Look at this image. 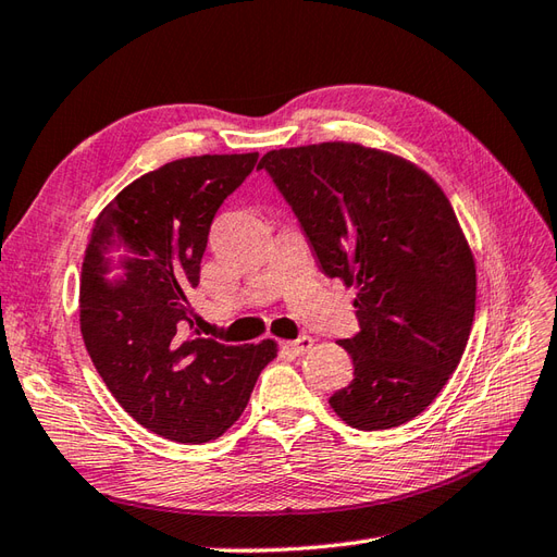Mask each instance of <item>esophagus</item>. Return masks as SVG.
Returning a JSON list of instances; mask_svg holds the SVG:
<instances>
[{"label":"esophagus","instance_id":"esophagus-1","mask_svg":"<svg viewBox=\"0 0 557 557\" xmlns=\"http://www.w3.org/2000/svg\"><path fill=\"white\" fill-rule=\"evenodd\" d=\"M284 346H287L292 354H296V356H301V354H306V351H308V348H310V346H313V339H310V337H308V334H301V337H299V339H294V342H287V344H284Z\"/></svg>","mask_w":557,"mask_h":557}]
</instances>
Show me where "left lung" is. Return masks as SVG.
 <instances>
[{"mask_svg": "<svg viewBox=\"0 0 557 557\" xmlns=\"http://www.w3.org/2000/svg\"><path fill=\"white\" fill-rule=\"evenodd\" d=\"M258 168L322 273L358 287L360 332L339 342L354 380L330 406L366 432L418 418L458 368L474 320V258L446 194L418 165L346 141L268 151Z\"/></svg>", "mask_w": 557, "mask_h": 557, "instance_id": "1", "label": "left lung"}]
</instances>
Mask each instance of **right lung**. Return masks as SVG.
I'll return each mask as SVG.
<instances>
[{
	"label": "right lung",
	"instance_id": "obj_1",
	"mask_svg": "<svg viewBox=\"0 0 557 557\" xmlns=\"http://www.w3.org/2000/svg\"><path fill=\"white\" fill-rule=\"evenodd\" d=\"M256 161V151L191 157L141 175L103 209L85 249L87 354L127 416L177 444H206L235 424L277 356L273 339H185L211 223Z\"/></svg>",
	"mask_w": 557,
	"mask_h": 557
}]
</instances>
